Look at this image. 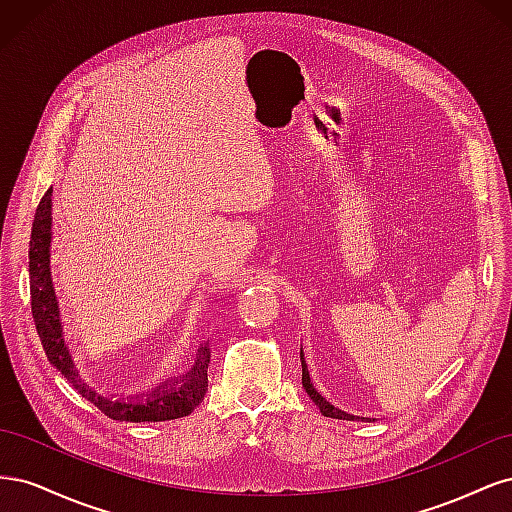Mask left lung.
<instances>
[{
	"mask_svg": "<svg viewBox=\"0 0 512 512\" xmlns=\"http://www.w3.org/2000/svg\"><path fill=\"white\" fill-rule=\"evenodd\" d=\"M301 367H303V389H305V393L312 397V401L314 404L318 406V410L324 414V416H329V418H339V421H371V418H363V416H354V414H348V412H344V410H339V408H335L331 401H327L324 399L316 389H314V384H312V378H309V371H307V363H305V356H303V348H301Z\"/></svg>",
	"mask_w": 512,
	"mask_h": 512,
	"instance_id": "8db88e82",
	"label": "left lung"
}]
</instances>
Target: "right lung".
I'll use <instances>...</instances> for the list:
<instances>
[{"label": "right lung", "instance_id": "right-lung-1", "mask_svg": "<svg viewBox=\"0 0 512 512\" xmlns=\"http://www.w3.org/2000/svg\"><path fill=\"white\" fill-rule=\"evenodd\" d=\"M53 188L46 190L36 209L29 241V290H32V314L46 359L76 391L113 421L160 423L192 414L207 393V369L211 361L209 342H198L188 363L177 374L168 376L147 393L134 397L102 395L83 380L68 342L64 339L59 301L51 277V239H53Z\"/></svg>", "mask_w": 512, "mask_h": 512}]
</instances>
